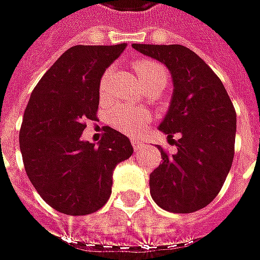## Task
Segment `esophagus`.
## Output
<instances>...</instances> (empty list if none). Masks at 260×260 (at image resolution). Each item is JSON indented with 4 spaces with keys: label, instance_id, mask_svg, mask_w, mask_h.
I'll return each instance as SVG.
<instances>
[{
    "label": "esophagus",
    "instance_id": "1",
    "mask_svg": "<svg viewBox=\"0 0 260 260\" xmlns=\"http://www.w3.org/2000/svg\"><path fill=\"white\" fill-rule=\"evenodd\" d=\"M131 143H132V146H134V149H135V150H141L143 146V142L142 141H139V139H132V141H131Z\"/></svg>",
    "mask_w": 260,
    "mask_h": 260
}]
</instances>
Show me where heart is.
Segmentation results:
<instances>
[{"label": "heart", "mask_w": 260, "mask_h": 260, "mask_svg": "<svg viewBox=\"0 0 260 260\" xmlns=\"http://www.w3.org/2000/svg\"><path fill=\"white\" fill-rule=\"evenodd\" d=\"M134 70L145 88L163 90L168 83L166 69L155 60L139 59L134 63ZM110 76H111V70L108 69V70H105L100 79L99 92L101 99H105L108 95ZM108 121L115 129L122 134L138 135L149 124L150 115L148 111H145L142 108H134V107H128V105H115L108 114Z\"/></svg>", "instance_id": "obj_1"}]
</instances>
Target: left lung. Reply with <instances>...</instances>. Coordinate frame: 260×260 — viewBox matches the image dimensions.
Here are the masks:
<instances>
[{"label": "left lung", "mask_w": 260, "mask_h": 260, "mask_svg": "<svg viewBox=\"0 0 260 260\" xmlns=\"http://www.w3.org/2000/svg\"><path fill=\"white\" fill-rule=\"evenodd\" d=\"M132 48L168 67L173 97L159 129L169 138L180 134L177 153L159 146L161 165L150 173V196L170 212L188 214L217 197L234 160L237 112L222 81L206 61L181 45Z\"/></svg>", "instance_id": "left-lung-1"}]
</instances>
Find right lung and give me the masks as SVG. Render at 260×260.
I'll use <instances>...</instances> for the list:
<instances>
[{"mask_svg":"<svg viewBox=\"0 0 260 260\" xmlns=\"http://www.w3.org/2000/svg\"><path fill=\"white\" fill-rule=\"evenodd\" d=\"M125 48H70L43 74L25 108L19 148L26 174L42 199L67 215L99 211L111 196L115 166L134 153L129 139L110 126L99 145L81 141L87 121L97 119L100 79Z\"/></svg>","mask_w":260,"mask_h":260,"instance_id":"add662e5","label":"right lung"}]
</instances>
